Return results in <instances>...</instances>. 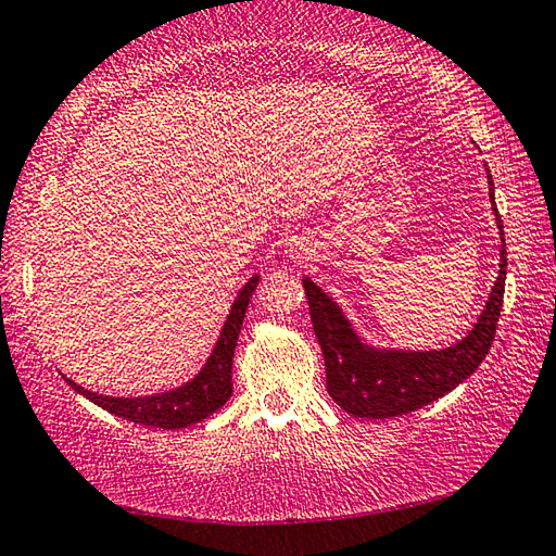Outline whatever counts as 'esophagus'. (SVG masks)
I'll use <instances>...</instances> for the list:
<instances>
[{"label": "esophagus", "mask_w": 556, "mask_h": 556, "mask_svg": "<svg viewBox=\"0 0 556 556\" xmlns=\"http://www.w3.org/2000/svg\"><path fill=\"white\" fill-rule=\"evenodd\" d=\"M287 252H289L291 260L304 262V260H308V255H312V244H308L306 240H291Z\"/></svg>", "instance_id": "1"}]
</instances>
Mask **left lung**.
<instances>
[{
  "instance_id": "left-lung-1",
  "label": "left lung",
  "mask_w": 556,
  "mask_h": 556,
  "mask_svg": "<svg viewBox=\"0 0 556 556\" xmlns=\"http://www.w3.org/2000/svg\"><path fill=\"white\" fill-rule=\"evenodd\" d=\"M488 186H491L488 193H491L503 240L501 275L495 279L478 324L456 345L441 348V351H382V348L363 343L351 321L343 316L341 306L321 287L304 277L314 333L326 361V390L338 402V407L353 417L390 419L425 407L470 378L491 351L497 316L503 308L507 252L503 220L495 208L491 172H488Z\"/></svg>"
}]
</instances>
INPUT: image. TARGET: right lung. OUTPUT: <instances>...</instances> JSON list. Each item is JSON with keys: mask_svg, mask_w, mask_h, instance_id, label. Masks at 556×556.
<instances>
[{"mask_svg": "<svg viewBox=\"0 0 556 556\" xmlns=\"http://www.w3.org/2000/svg\"><path fill=\"white\" fill-rule=\"evenodd\" d=\"M257 281L260 277L255 275L240 289V294L232 301L228 321L223 326L220 338L213 348L208 363L203 365L201 372L195 375L191 382L181 384V388L149 394V397H110V394L83 390L80 384L73 382L71 378H65V382L105 412L127 421H137V425L144 427L184 429L205 417H211V414L215 409H220L232 394V355L235 345H238L244 312H248L250 296L252 291L257 289Z\"/></svg>", "mask_w": 556, "mask_h": 556, "instance_id": "1", "label": "right lung"}]
</instances>
